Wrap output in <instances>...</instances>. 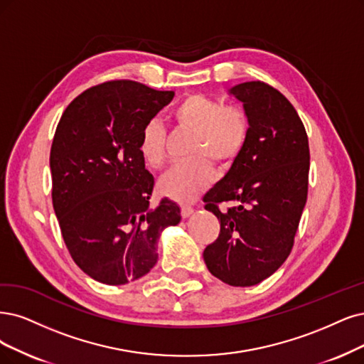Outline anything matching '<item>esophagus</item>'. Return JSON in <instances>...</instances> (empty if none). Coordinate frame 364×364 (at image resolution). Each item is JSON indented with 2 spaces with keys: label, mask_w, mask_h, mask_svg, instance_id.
<instances>
[{
  "label": "esophagus",
  "mask_w": 364,
  "mask_h": 364,
  "mask_svg": "<svg viewBox=\"0 0 364 364\" xmlns=\"http://www.w3.org/2000/svg\"><path fill=\"white\" fill-rule=\"evenodd\" d=\"M192 213H193V207H192V205H187V204L181 205V216H183L184 219L189 218Z\"/></svg>",
  "instance_id": "obj_1"
}]
</instances>
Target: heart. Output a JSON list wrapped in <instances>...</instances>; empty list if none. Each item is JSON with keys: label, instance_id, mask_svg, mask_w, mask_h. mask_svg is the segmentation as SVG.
Instances as JSON below:
<instances>
[{"label": "heart", "instance_id": "1", "mask_svg": "<svg viewBox=\"0 0 364 364\" xmlns=\"http://www.w3.org/2000/svg\"><path fill=\"white\" fill-rule=\"evenodd\" d=\"M177 129L195 132L191 154L160 181V189L175 200H193L211 186L214 169L209 161L230 166L243 153L250 138L252 121L240 105H226L207 94H189L171 111ZM139 153L145 164L161 169L168 164V132L159 118L145 121L139 134Z\"/></svg>", "mask_w": 364, "mask_h": 364}]
</instances>
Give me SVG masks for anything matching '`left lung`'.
Wrapping results in <instances>:
<instances>
[{"label":"left lung","instance_id":"8db88e82","mask_svg":"<svg viewBox=\"0 0 364 364\" xmlns=\"http://www.w3.org/2000/svg\"><path fill=\"white\" fill-rule=\"evenodd\" d=\"M252 121L247 145L204 196L220 232L204 250L213 276L231 287H252L270 277L294 246L307 199V133L291 102L274 87L252 80L231 88ZM232 202L220 212L218 205Z\"/></svg>","mask_w":364,"mask_h":364}]
</instances>
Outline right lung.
Masks as SVG:
<instances>
[{
  "mask_svg": "<svg viewBox=\"0 0 364 364\" xmlns=\"http://www.w3.org/2000/svg\"><path fill=\"white\" fill-rule=\"evenodd\" d=\"M130 79L80 92L65 107L50 146L52 204L76 265L106 285H124L157 262V240L181 220L164 198L150 205L154 177L145 169L139 134L172 100Z\"/></svg>",
  "mask_w": 364,
  "mask_h": 364,
  "instance_id": "1",
  "label": "right lung"
}]
</instances>
